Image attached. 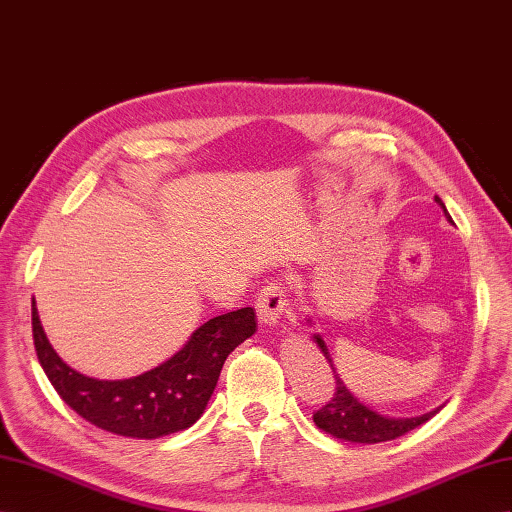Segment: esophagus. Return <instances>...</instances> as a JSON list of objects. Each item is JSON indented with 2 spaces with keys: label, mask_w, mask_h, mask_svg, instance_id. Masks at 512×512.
I'll return each instance as SVG.
<instances>
[{
  "label": "esophagus",
  "mask_w": 512,
  "mask_h": 512,
  "mask_svg": "<svg viewBox=\"0 0 512 512\" xmlns=\"http://www.w3.org/2000/svg\"><path fill=\"white\" fill-rule=\"evenodd\" d=\"M286 306L288 299L280 282H271L258 293L256 299V314L260 323L265 325H278L284 321L286 316Z\"/></svg>",
  "instance_id": "34e87169"
}]
</instances>
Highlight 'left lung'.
I'll return each mask as SVG.
<instances>
[{"instance_id": "obj_1", "label": "left lung", "mask_w": 512, "mask_h": 512, "mask_svg": "<svg viewBox=\"0 0 512 512\" xmlns=\"http://www.w3.org/2000/svg\"><path fill=\"white\" fill-rule=\"evenodd\" d=\"M435 202L444 209L448 222H452V217L448 215L441 198L435 196ZM314 338L329 362L331 370H334V364H331V357L323 338L321 336H314ZM334 379H336L334 398H329L327 405H323L319 411H314L312 418L316 426L338 439L357 441V444H379V441H390L413 431V428H418L426 420H431L439 411L435 409L431 413H424L420 418H383L377 411H372L366 405L359 403V400L347 390V385L340 381L336 370H334Z\"/></svg>"}]
</instances>
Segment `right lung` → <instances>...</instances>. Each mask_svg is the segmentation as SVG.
<instances>
[{
	"mask_svg": "<svg viewBox=\"0 0 512 512\" xmlns=\"http://www.w3.org/2000/svg\"><path fill=\"white\" fill-rule=\"evenodd\" d=\"M38 362L64 403L107 433L157 439L196 422L215 390L226 357L256 331L254 308H241L206 321L168 362L140 377L99 381L66 366L51 349L32 306Z\"/></svg>",
	"mask_w": 512,
	"mask_h": 512,
	"instance_id": "1",
	"label": "right lung"
}]
</instances>
